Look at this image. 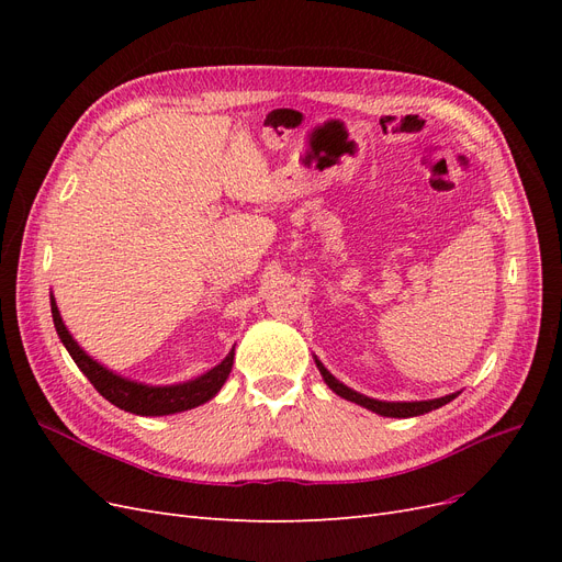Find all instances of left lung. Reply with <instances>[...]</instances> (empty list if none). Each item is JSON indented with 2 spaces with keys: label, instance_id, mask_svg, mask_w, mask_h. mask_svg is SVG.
<instances>
[{
  "label": "left lung",
  "instance_id": "1",
  "mask_svg": "<svg viewBox=\"0 0 562 562\" xmlns=\"http://www.w3.org/2000/svg\"><path fill=\"white\" fill-rule=\"evenodd\" d=\"M314 361H316V368L321 372L323 382H326L337 396H342L345 401H351L356 405H363L366 411H372V413H378L382 417H398V419L417 417V415H424V413H431V411H436V407L446 405V403H450L452 398L459 396V391H457V394H448V396L431 398V401H378V398H370L366 394H359V391H353L347 384L339 382L333 375V372L316 359V356H314Z\"/></svg>",
  "mask_w": 562,
  "mask_h": 562
}]
</instances>
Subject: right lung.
I'll return each instance as SVG.
<instances>
[{
    "instance_id": "1",
    "label": "right lung",
    "mask_w": 562,
    "mask_h": 562,
    "mask_svg": "<svg viewBox=\"0 0 562 562\" xmlns=\"http://www.w3.org/2000/svg\"><path fill=\"white\" fill-rule=\"evenodd\" d=\"M50 316H54V326L65 345L67 353L72 356L77 368L89 378V382L95 386V391L103 398H108L112 405L122 407L126 413L140 415V417H164L192 411L196 405H203L211 401L223 384L227 382L232 366H234V349L220 361L215 368H211L203 375L178 382V384H145L138 380H128L119 372L98 363L93 356H89L79 347L77 339L67 330L63 323V316L58 312V304L54 293H50Z\"/></svg>"
}]
</instances>
